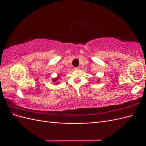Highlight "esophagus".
<instances>
[{
	"label": "esophagus",
	"instance_id": "esophagus-1",
	"mask_svg": "<svg viewBox=\"0 0 146 146\" xmlns=\"http://www.w3.org/2000/svg\"><path fill=\"white\" fill-rule=\"evenodd\" d=\"M74 69L75 70H79V67H74Z\"/></svg>",
	"mask_w": 146,
	"mask_h": 146
}]
</instances>
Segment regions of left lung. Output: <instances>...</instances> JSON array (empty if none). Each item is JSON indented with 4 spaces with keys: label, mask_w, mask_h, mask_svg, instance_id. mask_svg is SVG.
I'll return each instance as SVG.
<instances>
[{
    "label": "left lung",
    "mask_w": 146,
    "mask_h": 146,
    "mask_svg": "<svg viewBox=\"0 0 146 146\" xmlns=\"http://www.w3.org/2000/svg\"><path fill=\"white\" fill-rule=\"evenodd\" d=\"M98 82H100V79H99V80H98Z\"/></svg>",
    "instance_id": "1"
}]
</instances>
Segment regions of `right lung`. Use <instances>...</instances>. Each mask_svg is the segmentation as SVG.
Listing matches in <instances>:
<instances>
[{
  "label": "right lung",
  "instance_id": "obj_1",
  "mask_svg": "<svg viewBox=\"0 0 146 146\" xmlns=\"http://www.w3.org/2000/svg\"><path fill=\"white\" fill-rule=\"evenodd\" d=\"M60 75H61V74H59V75H58L57 77H56V78H53L52 80L54 83H56V84H55V85H56V84H58L57 81H58V80L60 79Z\"/></svg>",
  "mask_w": 146,
  "mask_h": 146
}]
</instances>
